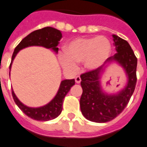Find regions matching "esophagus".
<instances>
[{"label":"esophagus","instance_id":"1","mask_svg":"<svg viewBox=\"0 0 147 147\" xmlns=\"http://www.w3.org/2000/svg\"><path fill=\"white\" fill-rule=\"evenodd\" d=\"M75 79H76V83H80V82H81V78H80V76H76Z\"/></svg>","mask_w":147,"mask_h":147}]
</instances>
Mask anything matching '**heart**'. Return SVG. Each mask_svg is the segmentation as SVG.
<instances>
[{
	"label": "heart",
	"mask_w": 147,
	"mask_h": 147,
	"mask_svg": "<svg viewBox=\"0 0 147 147\" xmlns=\"http://www.w3.org/2000/svg\"><path fill=\"white\" fill-rule=\"evenodd\" d=\"M111 52V43L104 36L78 38L65 46L61 61L68 70H73L81 63H84L87 69L95 70L107 61Z\"/></svg>",
	"instance_id": "b5f03b06"
}]
</instances>
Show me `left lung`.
<instances>
[{
  "instance_id": "left-lung-1",
  "label": "left lung",
  "mask_w": 147,
  "mask_h": 147,
  "mask_svg": "<svg viewBox=\"0 0 147 147\" xmlns=\"http://www.w3.org/2000/svg\"><path fill=\"white\" fill-rule=\"evenodd\" d=\"M117 53L108 58L117 61L125 70L128 83L118 94L107 95L101 90L100 76L102 68L82 74L81 86L82 93L80 98V108L85 118L91 121L104 123L113 120L123 111L134 92L136 85L137 58L126 40L113 35Z\"/></svg>"
}]
</instances>
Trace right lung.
I'll list each match as a JSON object with an SVG mask.
<instances>
[{"label": "right lung", "instance_id": "right-lung-1", "mask_svg": "<svg viewBox=\"0 0 147 147\" xmlns=\"http://www.w3.org/2000/svg\"><path fill=\"white\" fill-rule=\"evenodd\" d=\"M62 37L61 32L59 30L54 29L53 27H44L43 29L35 30L27 36L24 38L18 46L16 47L11 57V62L10 64L9 68L11 69V64L14 58L16 57V54L20 50L30 46H42L46 48H51L53 51L57 53L58 48L57 47L59 43L60 40ZM10 75V72H9ZM75 85V79H65L61 82L59 90L57 93L54 96L49 104L45 106L40 107H29L24 105L20 100L17 98L14 91L12 90V96L14 100L16 102L20 109L23 111L25 115L28 117L32 118L34 120L45 121L54 119L61 113L62 111L63 100L67 95L71 87Z\"/></svg>", "mask_w": 147, "mask_h": 147}]
</instances>
